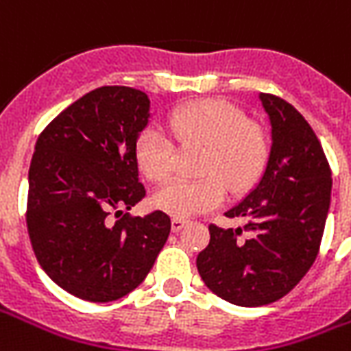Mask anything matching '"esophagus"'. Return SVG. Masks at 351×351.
I'll use <instances>...</instances> for the list:
<instances>
[{"label": "esophagus", "mask_w": 351, "mask_h": 351, "mask_svg": "<svg viewBox=\"0 0 351 351\" xmlns=\"http://www.w3.org/2000/svg\"><path fill=\"white\" fill-rule=\"evenodd\" d=\"M188 226V221L182 220V218H173L171 220V229H173V233H178L180 229H184Z\"/></svg>", "instance_id": "34e87169"}]
</instances>
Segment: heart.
Listing matches in <instances>:
<instances>
[{
    "label": "heart",
    "mask_w": 351,
    "mask_h": 351,
    "mask_svg": "<svg viewBox=\"0 0 351 351\" xmlns=\"http://www.w3.org/2000/svg\"><path fill=\"white\" fill-rule=\"evenodd\" d=\"M169 131L182 146H205L201 180H171L152 195V205L175 218H190L220 206L229 191L256 182L267 161V138L241 108L223 101H197L176 108ZM135 161L152 180H165L175 165V145L165 130L146 125L135 143Z\"/></svg>",
    "instance_id": "obj_1"
}]
</instances>
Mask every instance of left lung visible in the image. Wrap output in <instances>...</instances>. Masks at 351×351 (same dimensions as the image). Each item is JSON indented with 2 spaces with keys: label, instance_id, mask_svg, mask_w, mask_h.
<instances>
[{
  "label": "left lung",
  "instance_id": "1",
  "mask_svg": "<svg viewBox=\"0 0 351 351\" xmlns=\"http://www.w3.org/2000/svg\"><path fill=\"white\" fill-rule=\"evenodd\" d=\"M259 101L271 122L267 165L226 213L246 226H210V243L197 256L205 286L239 306L278 301L301 282L317 256L331 203V169L308 122L276 95L259 93Z\"/></svg>",
  "mask_w": 351,
  "mask_h": 351
}]
</instances>
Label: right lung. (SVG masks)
I'll list each match as a JSON object with an SVG mask.
<instances>
[{
  "mask_svg": "<svg viewBox=\"0 0 351 351\" xmlns=\"http://www.w3.org/2000/svg\"><path fill=\"white\" fill-rule=\"evenodd\" d=\"M150 116L145 92L103 86L60 112L37 138L27 175L29 241L50 280L84 301L133 291L167 243V214L125 213L146 195L135 143Z\"/></svg>",
  "mask_w": 351,
  "mask_h": 351,
  "instance_id": "right-lung-1",
  "label": "right lung"
}]
</instances>
